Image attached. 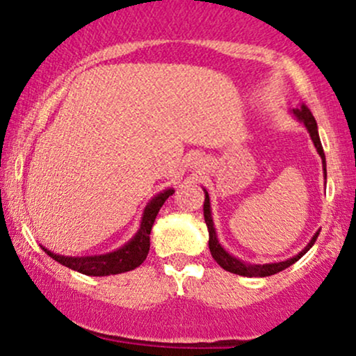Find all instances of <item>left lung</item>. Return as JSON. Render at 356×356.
<instances>
[{"label":"left lung","mask_w":356,"mask_h":356,"mask_svg":"<svg viewBox=\"0 0 356 356\" xmlns=\"http://www.w3.org/2000/svg\"><path fill=\"white\" fill-rule=\"evenodd\" d=\"M291 113L298 118V120L303 122V125L306 127V130H308L309 136H312L313 144H314V147H316L318 154H320V157H321L323 170H325V179H326L325 152H323V145H321V142H320V136H318V125H316V120H314L313 113L309 112V108L306 107V105H301L300 108H293ZM204 194H206V199H204V219H206L207 229H209V249H211V254H212V257H214L216 263H218L220 268L226 269V271H229V273H234V275L248 276V277H264V276L276 275V273L283 271V269L289 268V266H291V264H295L298 259H301V257H303L306 252L309 251V248L313 246L314 241H316V238H318V234H320V232H316V234H314L313 238H312V241H309V243L306 244V248L303 249V251L298 252L295 257H289V259L281 261V263H269V264H249V263H244V261L238 259V257L231 256L229 252H227L226 249H224L219 244L218 234H216V229H214V222H212L209 194H207L206 189H204Z\"/></svg>","instance_id":"left-lung-1"}]
</instances>
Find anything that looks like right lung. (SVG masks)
I'll list each match as a JSON object with an SVG mask.
<instances>
[{
	"label": "right lung",
	"mask_w": 356,
	"mask_h": 356,
	"mask_svg": "<svg viewBox=\"0 0 356 356\" xmlns=\"http://www.w3.org/2000/svg\"><path fill=\"white\" fill-rule=\"evenodd\" d=\"M174 194V189H165L161 194L147 204L144 216H142L140 227H138L137 234L134 236L129 243L124 244L117 251L107 252V254L100 256H85V257H72V256H60L55 252L48 251L43 248V251L48 256L58 261L63 266L79 271L81 275L87 276H108V275H120V273L132 271L137 266H140L145 261L147 254L150 249V231H152L154 220L157 218L159 211H161L162 204L167 201L169 195Z\"/></svg>",
	"instance_id": "add662e5"
}]
</instances>
